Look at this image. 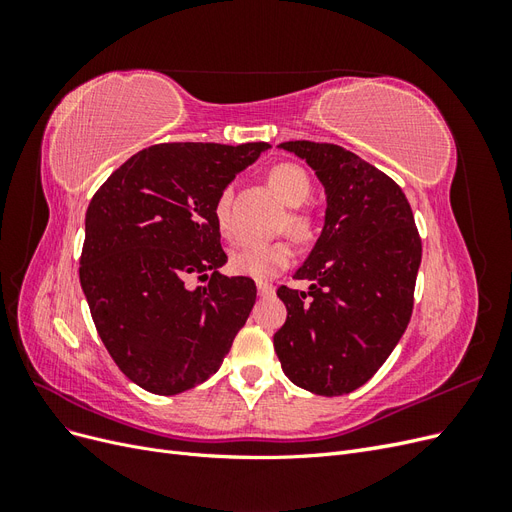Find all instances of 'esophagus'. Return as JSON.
<instances>
[{
	"mask_svg": "<svg viewBox=\"0 0 512 512\" xmlns=\"http://www.w3.org/2000/svg\"><path fill=\"white\" fill-rule=\"evenodd\" d=\"M258 294H262V297H271V294H275V286L269 284V282H258Z\"/></svg>",
	"mask_w": 512,
	"mask_h": 512,
	"instance_id": "esophagus-1",
	"label": "esophagus"
}]
</instances>
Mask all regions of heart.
<instances>
[{
	"mask_svg": "<svg viewBox=\"0 0 512 512\" xmlns=\"http://www.w3.org/2000/svg\"><path fill=\"white\" fill-rule=\"evenodd\" d=\"M267 181L271 190L280 196L286 205L299 207L312 194V181L299 164L280 162L269 168ZM215 220L220 230L230 237V188H224L215 200ZM288 228L294 237L309 239L314 235V218L305 211H290ZM294 250L290 241H273V243H250L241 245L232 252L230 267L235 273L254 277V280H271L277 273L290 267Z\"/></svg>",
	"mask_w": 512,
	"mask_h": 512,
	"instance_id": "b5f03b06",
	"label": "heart"
}]
</instances>
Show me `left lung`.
<instances>
[{
	"label": "left lung",
	"mask_w": 512,
	"mask_h": 512,
	"mask_svg": "<svg viewBox=\"0 0 512 512\" xmlns=\"http://www.w3.org/2000/svg\"><path fill=\"white\" fill-rule=\"evenodd\" d=\"M327 192V220L294 280L277 288L286 305L273 335L284 374L301 389L339 397L363 386L404 335L423 243L406 194L382 170L331 143L288 141Z\"/></svg>",
	"instance_id": "8db88e82"
}]
</instances>
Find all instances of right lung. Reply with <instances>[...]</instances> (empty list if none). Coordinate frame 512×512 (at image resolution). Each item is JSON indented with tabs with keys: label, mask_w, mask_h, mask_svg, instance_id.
<instances>
[{
	"label": "right lung",
	"mask_w": 512,
	"mask_h": 512,
	"mask_svg": "<svg viewBox=\"0 0 512 512\" xmlns=\"http://www.w3.org/2000/svg\"><path fill=\"white\" fill-rule=\"evenodd\" d=\"M265 149L151 145L91 198L79 267L89 312L117 367L153 395L211 378L252 312L254 280L218 271L228 256L215 200Z\"/></svg>",
	"instance_id": "right-lung-1"
}]
</instances>
